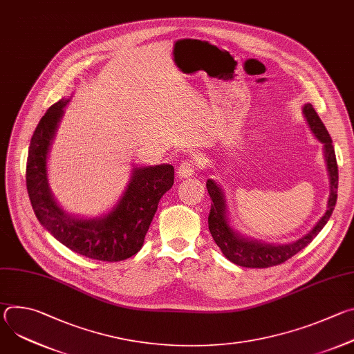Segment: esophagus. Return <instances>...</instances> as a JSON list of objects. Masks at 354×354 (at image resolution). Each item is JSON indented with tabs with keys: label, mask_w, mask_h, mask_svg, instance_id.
<instances>
[{
	"label": "esophagus",
	"mask_w": 354,
	"mask_h": 354,
	"mask_svg": "<svg viewBox=\"0 0 354 354\" xmlns=\"http://www.w3.org/2000/svg\"><path fill=\"white\" fill-rule=\"evenodd\" d=\"M198 167H200V160L197 157L186 158L185 161L180 162V165L178 168V175L180 178H189V176H192L197 171Z\"/></svg>",
	"instance_id": "obj_1"
}]
</instances>
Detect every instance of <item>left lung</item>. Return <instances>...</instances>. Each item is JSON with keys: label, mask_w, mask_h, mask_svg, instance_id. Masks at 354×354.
<instances>
[{"label": "left lung", "mask_w": 354, "mask_h": 354, "mask_svg": "<svg viewBox=\"0 0 354 354\" xmlns=\"http://www.w3.org/2000/svg\"><path fill=\"white\" fill-rule=\"evenodd\" d=\"M302 112H304L313 133L321 142H324V147H325V158H326L328 171L330 176V196L328 201V210L324 214V217L318 221V224L306 236H302L295 242H291L287 245H270L259 241L246 239L239 236L230 228L225 218V205H224L223 192L214 180L209 179L206 186L213 200L210 214H209V230L216 243L225 255V258L235 265H239L243 268L263 269V268L277 266L288 261L295 254H298L301 249H304L319 234V231L325 227L329 217L332 216V212L336 205V198H337V178H339L332 138L311 104H307L304 109H302Z\"/></svg>", "instance_id": "8db88e82"}]
</instances>
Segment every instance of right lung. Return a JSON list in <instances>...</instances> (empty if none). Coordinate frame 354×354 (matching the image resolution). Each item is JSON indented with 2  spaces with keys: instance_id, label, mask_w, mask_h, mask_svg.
Listing matches in <instances>:
<instances>
[{
  "instance_id": "right-lung-1",
  "label": "right lung",
  "mask_w": 354,
  "mask_h": 354,
  "mask_svg": "<svg viewBox=\"0 0 354 354\" xmlns=\"http://www.w3.org/2000/svg\"><path fill=\"white\" fill-rule=\"evenodd\" d=\"M67 102L60 99L48 108L29 144L26 187L33 212L50 234L77 254L100 262L124 261L141 249L160 198L174 185V167L134 168L123 197L104 218L68 217L50 193L46 172L48 145Z\"/></svg>"
}]
</instances>
